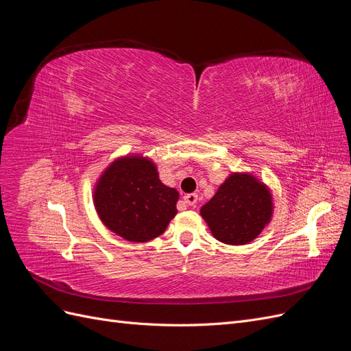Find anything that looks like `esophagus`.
Segmentation results:
<instances>
[{
  "instance_id": "1",
  "label": "esophagus",
  "mask_w": 351,
  "mask_h": 351,
  "mask_svg": "<svg viewBox=\"0 0 351 351\" xmlns=\"http://www.w3.org/2000/svg\"><path fill=\"white\" fill-rule=\"evenodd\" d=\"M196 202H197V195L196 193H190V195L184 196V204L189 205V206H195Z\"/></svg>"
}]
</instances>
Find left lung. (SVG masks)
I'll return each mask as SVG.
<instances>
[{"mask_svg":"<svg viewBox=\"0 0 351 351\" xmlns=\"http://www.w3.org/2000/svg\"><path fill=\"white\" fill-rule=\"evenodd\" d=\"M274 212L269 187L250 173H231L200 209L217 240L241 246L256 239Z\"/></svg>","mask_w":351,"mask_h":351,"instance_id":"obj_1","label":"left lung"}]
</instances>
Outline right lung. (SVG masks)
<instances>
[{
    "label": "right lung",
    "mask_w": 351,
    "mask_h": 351,
    "mask_svg": "<svg viewBox=\"0 0 351 351\" xmlns=\"http://www.w3.org/2000/svg\"><path fill=\"white\" fill-rule=\"evenodd\" d=\"M177 190L161 183L152 159L142 155L117 158L93 190V205L102 224L134 243L161 236L177 214Z\"/></svg>",
    "instance_id": "add662e5"
}]
</instances>
